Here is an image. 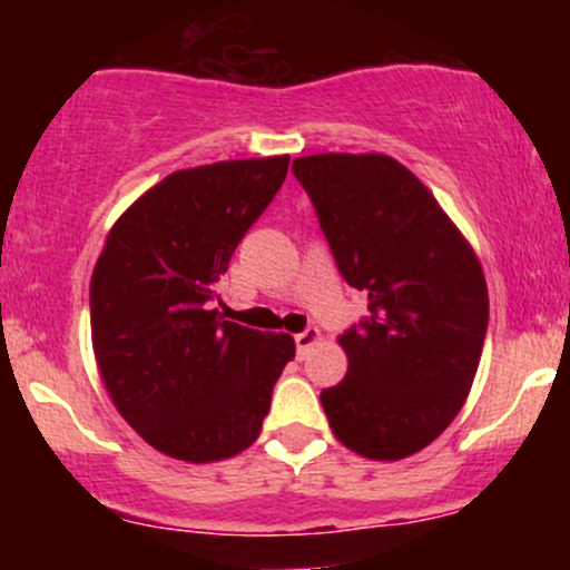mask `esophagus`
<instances>
[{
    "label": "esophagus",
    "instance_id": "1",
    "mask_svg": "<svg viewBox=\"0 0 570 570\" xmlns=\"http://www.w3.org/2000/svg\"><path fill=\"white\" fill-rule=\"evenodd\" d=\"M316 340H318V330H313V326H307L305 332L294 335V345H297V358H305L307 353H311L313 345H316Z\"/></svg>",
    "mask_w": 570,
    "mask_h": 570
}]
</instances>
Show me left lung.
Wrapping results in <instances>:
<instances>
[{
    "instance_id": "obj_1",
    "label": "left lung",
    "mask_w": 570,
    "mask_h": 570,
    "mask_svg": "<svg viewBox=\"0 0 570 570\" xmlns=\"http://www.w3.org/2000/svg\"><path fill=\"white\" fill-rule=\"evenodd\" d=\"M292 174L340 276L370 299V316L340 335L348 372L322 391V407L353 453L407 458L453 423L472 389L488 332L480 259L389 155H311Z\"/></svg>"
}]
</instances>
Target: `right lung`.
<instances>
[{
    "label": "right lung",
    "instance_id": "obj_1",
    "mask_svg": "<svg viewBox=\"0 0 570 570\" xmlns=\"http://www.w3.org/2000/svg\"><path fill=\"white\" fill-rule=\"evenodd\" d=\"M289 155L176 171L117 219L90 278L101 381L144 442L189 463L259 436L289 335L222 322L217 281L271 206Z\"/></svg>",
    "mask_w": 570,
    "mask_h": 570
}]
</instances>
